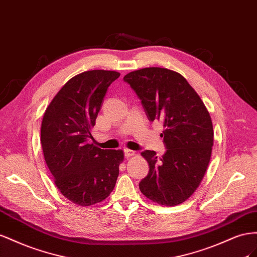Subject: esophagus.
I'll use <instances>...</instances> for the list:
<instances>
[{"label": "esophagus", "mask_w": 257, "mask_h": 257, "mask_svg": "<svg viewBox=\"0 0 257 257\" xmlns=\"http://www.w3.org/2000/svg\"><path fill=\"white\" fill-rule=\"evenodd\" d=\"M123 153H124V157H131V156H134L135 155V152L134 151H131V150H128V149H124L123 150Z\"/></svg>", "instance_id": "obj_1"}]
</instances>
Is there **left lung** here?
I'll return each mask as SVG.
<instances>
[{
	"mask_svg": "<svg viewBox=\"0 0 257 257\" xmlns=\"http://www.w3.org/2000/svg\"><path fill=\"white\" fill-rule=\"evenodd\" d=\"M140 99L150 121L159 120L165 130L166 152L146 150L149 174L139 183L141 193L163 206L184 202L199 186L210 163L213 126L203 102L177 72L145 68L123 77Z\"/></svg>",
	"mask_w": 257,
	"mask_h": 257,
	"instance_id": "1",
	"label": "left lung"
}]
</instances>
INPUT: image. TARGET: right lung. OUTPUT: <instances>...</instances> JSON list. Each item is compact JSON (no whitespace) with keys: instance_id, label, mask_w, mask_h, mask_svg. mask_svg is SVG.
I'll return each instance as SVG.
<instances>
[{"instance_id":"right-lung-1","label":"right lung","mask_w":257,"mask_h":257,"mask_svg":"<svg viewBox=\"0 0 257 257\" xmlns=\"http://www.w3.org/2000/svg\"><path fill=\"white\" fill-rule=\"evenodd\" d=\"M119 75L92 70L72 77L43 117L41 143L48 169L61 194L79 206L104 200L118 177L122 151L101 150L88 141L108 87Z\"/></svg>"}]
</instances>
